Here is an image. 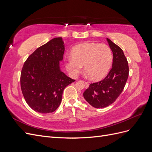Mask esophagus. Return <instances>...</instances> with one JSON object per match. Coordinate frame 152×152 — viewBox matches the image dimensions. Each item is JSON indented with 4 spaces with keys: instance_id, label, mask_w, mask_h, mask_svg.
<instances>
[{
    "instance_id": "esophagus-1",
    "label": "esophagus",
    "mask_w": 152,
    "mask_h": 152,
    "mask_svg": "<svg viewBox=\"0 0 152 152\" xmlns=\"http://www.w3.org/2000/svg\"><path fill=\"white\" fill-rule=\"evenodd\" d=\"M85 85H86V88H88V87L89 86V84L87 82H85Z\"/></svg>"
}]
</instances>
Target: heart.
<instances>
[{
	"label": "heart",
	"mask_w": 152,
	"mask_h": 152,
	"mask_svg": "<svg viewBox=\"0 0 152 152\" xmlns=\"http://www.w3.org/2000/svg\"><path fill=\"white\" fill-rule=\"evenodd\" d=\"M113 62L112 51L108 45L96 42H85L73 47L71 56L65 60L68 72L77 77L82 66L91 79L99 80L108 74Z\"/></svg>",
	"instance_id": "b5f03b06"
}]
</instances>
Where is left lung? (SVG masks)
Wrapping results in <instances>:
<instances>
[{
  "label": "left lung",
  "mask_w": 152,
  "mask_h": 152,
  "mask_svg": "<svg viewBox=\"0 0 152 152\" xmlns=\"http://www.w3.org/2000/svg\"><path fill=\"white\" fill-rule=\"evenodd\" d=\"M107 39L113 52L112 68L104 79L91 83L83 94L87 102L96 108H105L115 102L124 90L129 71L122 49Z\"/></svg>",
  "instance_id": "left-lung-1"
}]
</instances>
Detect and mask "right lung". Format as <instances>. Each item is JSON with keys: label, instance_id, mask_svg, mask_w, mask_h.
<instances>
[{"label": "right lung", "instance_id": "1", "mask_svg": "<svg viewBox=\"0 0 152 152\" xmlns=\"http://www.w3.org/2000/svg\"><path fill=\"white\" fill-rule=\"evenodd\" d=\"M65 45L56 37L37 49L25 62L20 83L26 103L34 111L52 113L60 104L65 87L75 81L61 71Z\"/></svg>", "mask_w": 152, "mask_h": 152}]
</instances>
